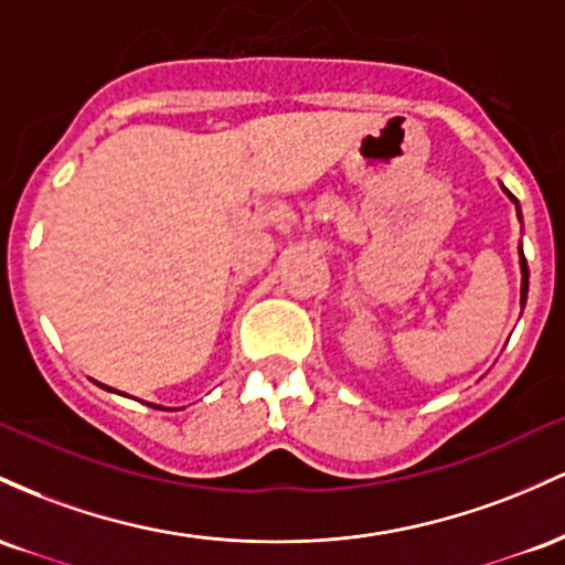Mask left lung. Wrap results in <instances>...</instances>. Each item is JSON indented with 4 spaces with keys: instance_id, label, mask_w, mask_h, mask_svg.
<instances>
[{
    "instance_id": "8db88e82",
    "label": "left lung",
    "mask_w": 565,
    "mask_h": 565,
    "mask_svg": "<svg viewBox=\"0 0 565 565\" xmlns=\"http://www.w3.org/2000/svg\"><path fill=\"white\" fill-rule=\"evenodd\" d=\"M512 198V194H510ZM512 202H518L515 198H512ZM523 256V253H521ZM521 264H523V301H525V288H529V266H525V258H521Z\"/></svg>"
}]
</instances>
